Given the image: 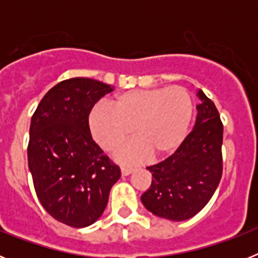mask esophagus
I'll list each match as a JSON object with an SVG mask.
<instances>
[{
	"instance_id": "esophagus-1",
	"label": "esophagus",
	"mask_w": 258,
	"mask_h": 258,
	"mask_svg": "<svg viewBox=\"0 0 258 258\" xmlns=\"http://www.w3.org/2000/svg\"><path fill=\"white\" fill-rule=\"evenodd\" d=\"M133 168H129V166H121V174L122 175H129L133 173Z\"/></svg>"
}]
</instances>
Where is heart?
<instances>
[{
    "label": "heart",
    "mask_w": 258,
    "mask_h": 258,
    "mask_svg": "<svg viewBox=\"0 0 258 258\" xmlns=\"http://www.w3.org/2000/svg\"><path fill=\"white\" fill-rule=\"evenodd\" d=\"M192 97L182 86L137 89L118 94L111 107L98 104L89 115L95 142L115 152L133 134L136 140L116 154L122 164L170 155L184 142L194 118Z\"/></svg>",
    "instance_id": "1"
}]
</instances>
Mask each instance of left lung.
Returning <instances> with one entry per match:
<instances>
[{
	"instance_id": "1",
	"label": "left lung",
	"mask_w": 258,
	"mask_h": 258,
	"mask_svg": "<svg viewBox=\"0 0 258 258\" xmlns=\"http://www.w3.org/2000/svg\"><path fill=\"white\" fill-rule=\"evenodd\" d=\"M198 116L184 142L155 165L149 190L141 200L157 217L184 221L199 213L213 197L222 175L223 125L213 102L198 90Z\"/></svg>"
}]
</instances>
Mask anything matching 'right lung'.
I'll return each instance as SVG.
<instances>
[{
  "label": "right lung",
  "instance_id": "add662e5",
  "mask_svg": "<svg viewBox=\"0 0 258 258\" xmlns=\"http://www.w3.org/2000/svg\"><path fill=\"white\" fill-rule=\"evenodd\" d=\"M113 86L85 77L56 84L32 116L28 166L45 211L71 227L101 217L121 172L93 141L89 115Z\"/></svg>",
  "mask_w": 258,
  "mask_h": 258
}]
</instances>
